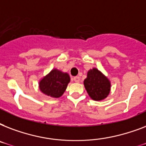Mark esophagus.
Segmentation results:
<instances>
[{
  "instance_id": "obj_1",
  "label": "esophagus",
  "mask_w": 146,
  "mask_h": 146,
  "mask_svg": "<svg viewBox=\"0 0 146 146\" xmlns=\"http://www.w3.org/2000/svg\"><path fill=\"white\" fill-rule=\"evenodd\" d=\"M73 80L75 82H80V78L79 76H75V77L73 78Z\"/></svg>"
}]
</instances>
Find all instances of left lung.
I'll list each match as a JSON object with an SVG mask.
<instances>
[{
    "label": "left lung",
    "instance_id": "obj_1",
    "mask_svg": "<svg viewBox=\"0 0 146 146\" xmlns=\"http://www.w3.org/2000/svg\"><path fill=\"white\" fill-rule=\"evenodd\" d=\"M85 88L92 99L102 101L106 98L111 91V82L98 69L92 68L87 73L84 80Z\"/></svg>",
    "mask_w": 146,
    "mask_h": 146
}]
</instances>
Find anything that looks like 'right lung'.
<instances>
[{
    "label": "right lung",
    "mask_w": 146,
    "mask_h": 146,
    "mask_svg": "<svg viewBox=\"0 0 146 146\" xmlns=\"http://www.w3.org/2000/svg\"><path fill=\"white\" fill-rule=\"evenodd\" d=\"M70 81L67 73L53 69L39 82V89L42 93L52 98H60L66 90Z\"/></svg>",
    "instance_id": "obj_1"
}]
</instances>
